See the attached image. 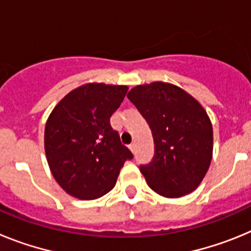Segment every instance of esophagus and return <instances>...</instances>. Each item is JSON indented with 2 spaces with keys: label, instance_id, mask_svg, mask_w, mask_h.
<instances>
[{
  "label": "esophagus",
  "instance_id": "obj_1",
  "mask_svg": "<svg viewBox=\"0 0 251 251\" xmlns=\"http://www.w3.org/2000/svg\"><path fill=\"white\" fill-rule=\"evenodd\" d=\"M129 150L132 151V153H136V145H134V143L129 145Z\"/></svg>",
  "mask_w": 251,
  "mask_h": 251
}]
</instances>
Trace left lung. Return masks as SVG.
I'll list each match as a JSON object with an SVG mask.
<instances>
[{
  "label": "left lung",
  "mask_w": 251,
  "mask_h": 251,
  "mask_svg": "<svg viewBox=\"0 0 251 251\" xmlns=\"http://www.w3.org/2000/svg\"><path fill=\"white\" fill-rule=\"evenodd\" d=\"M127 97L152 130L154 156L139 167L148 186L170 199L195 191L212 158V126L202 105L162 81L134 86Z\"/></svg>",
  "instance_id": "8db88e82"
}]
</instances>
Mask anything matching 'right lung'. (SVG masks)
Masks as SVG:
<instances>
[{"mask_svg":"<svg viewBox=\"0 0 251 251\" xmlns=\"http://www.w3.org/2000/svg\"><path fill=\"white\" fill-rule=\"evenodd\" d=\"M128 92L126 85L89 83L57 103L45 126V153L51 174L66 194L95 200L115 186L133 154L121 143L110 117Z\"/></svg>","mask_w":251,"mask_h":251,"instance_id":"obj_1","label":"right lung"}]
</instances>
